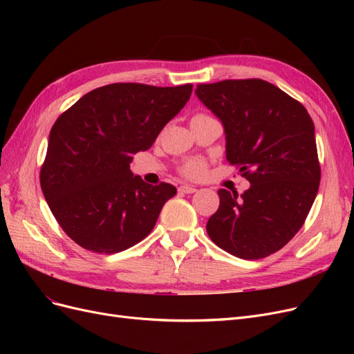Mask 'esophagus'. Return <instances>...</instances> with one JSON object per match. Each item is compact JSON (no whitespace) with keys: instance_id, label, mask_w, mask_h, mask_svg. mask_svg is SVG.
Returning a JSON list of instances; mask_svg holds the SVG:
<instances>
[{"instance_id":"1","label":"esophagus","mask_w":354,"mask_h":354,"mask_svg":"<svg viewBox=\"0 0 354 354\" xmlns=\"http://www.w3.org/2000/svg\"><path fill=\"white\" fill-rule=\"evenodd\" d=\"M178 192H180V194L192 195V194H195L196 189H195L194 186H187V185H183V186H180V187H178Z\"/></svg>"}]
</instances>
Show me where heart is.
Returning <instances> with one entry per match:
<instances>
[{
    "mask_svg": "<svg viewBox=\"0 0 354 354\" xmlns=\"http://www.w3.org/2000/svg\"><path fill=\"white\" fill-rule=\"evenodd\" d=\"M183 173L187 177H199L203 173V164L199 160H192L183 168Z\"/></svg>",
    "mask_w": 354,
    "mask_h": 354,
    "instance_id": "heart-1",
    "label": "heart"
}]
</instances>
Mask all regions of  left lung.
<instances>
[{"label":"left lung","mask_w":354,"mask_h":354,"mask_svg":"<svg viewBox=\"0 0 354 354\" xmlns=\"http://www.w3.org/2000/svg\"><path fill=\"white\" fill-rule=\"evenodd\" d=\"M195 94L223 124L226 158L251 185L242 195L218 190L208 236L238 259H264L294 238L317 195L315 124L301 103L263 80L201 84Z\"/></svg>","instance_id":"8db88e82"}]
</instances>
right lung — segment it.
<instances>
[{
    "label": "right lung",
    "mask_w": 354,
    "mask_h": 354,
    "mask_svg": "<svg viewBox=\"0 0 354 354\" xmlns=\"http://www.w3.org/2000/svg\"><path fill=\"white\" fill-rule=\"evenodd\" d=\"M192 85L109 84L72 104L53 125L41 189L53 216L82 248L115 254L145 239L173 185H147L130 162L151 149L185 108Z\"/></svg>",
    "instance_id": "add662e5"
}]
</instances>
